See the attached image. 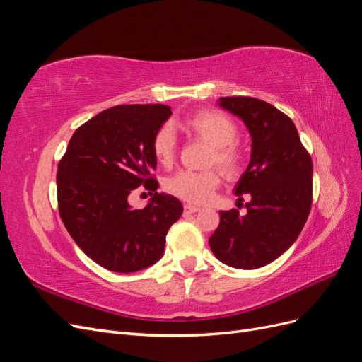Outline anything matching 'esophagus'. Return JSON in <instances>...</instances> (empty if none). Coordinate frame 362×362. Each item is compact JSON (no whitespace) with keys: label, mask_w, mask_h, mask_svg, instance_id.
<instances>
[{"label":"esophagus","mask_w":362,"mask_h":362,"mask_svg":"<svg viewBox=\"0 0 362 362\" xmlns=\"http://www.w3.org/2000/svg\"><path fill=\"white\" fill-rule=\"evenodd\" d=\"M199 210H201L199 206L192 205V204H185V205H184V213H187V214H192V213H198Z\"/></svg>","instance_id":"esophagus-1"}]
</instances>
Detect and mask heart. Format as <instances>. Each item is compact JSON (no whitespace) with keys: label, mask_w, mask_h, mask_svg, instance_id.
<instances>
[{"label":"heart","mask_w":362,"mask_h":362,"mask_svg":"<svg viewBox=\"0 0 362 362\" xmlns=\"http://www.w3.org/2000/svg\"><path fill=\"white\" fill-rule=\"evenodd\" d=\"M182 127L213 146L211 163H216L226 175H234L242 166V157L234 141L238 131L231 117L216 110H202L190 115ZM177 152V137L170 125H163L152 139V154L161 166H170ZM221 178L214 170H181L168 178L164 187L177 198L190 204L210 201Z\"/></svg>","instance_id":"1"}]
</instances>
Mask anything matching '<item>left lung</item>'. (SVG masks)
Listing matches in <instances>:
<instances>
[{"label":"left lung","mask_w":362,"mask_h":362,"mask_svg":"<svg viewBox=\"0 0 362 362\" xmlns=\"http://www.w3.org/2000/svg\"><path fill=\"white\" fill-rule=\"evenodd\" d=\"M218 107L243 120L250 161L234 193L249 196L247 213L218 211L208 240L213 254L235 269H258L281 257L299 237L313 201V161L293 120L272 104L249 96L218 98Z\"/></svg>","instance_id":"obj_1"}]
</instances>
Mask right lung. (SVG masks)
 Wrapping results in <instances>:
<instances>
[{
	"mask_svg": "<svg viewBox=\"0 0 362 362\" xmlns=\"http://www.w3.org/2000/svg\"><path fill=\"white\" fill-rule=\"evenodd\" d=\"M163 104L116 105L87 120L69 140L57 169L60 217L74 242L107 270L133 273L163 257L169 228L182 204L157 193L152 139L170 117ZM140 185L155 192L134 211L129 193Z\"/></svg>",
	"mask_w": 362,
	"mask_h": 362,
	"instance_id": "1",
	"label": "right lung"
}]
</instances>
